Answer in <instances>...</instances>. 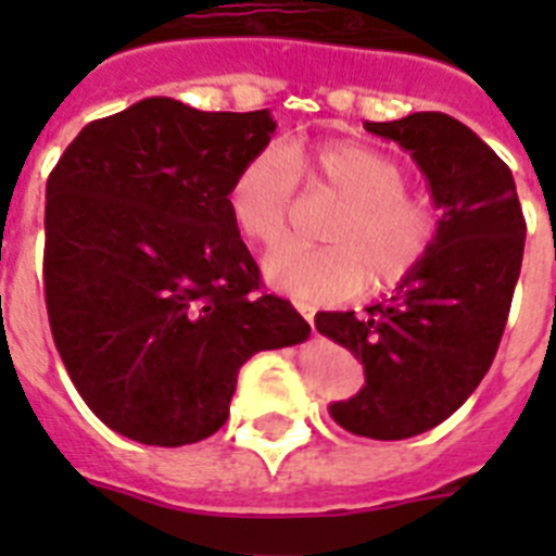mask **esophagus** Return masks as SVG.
Here are the masks:
<instances>
[{
  "mask_svg": "<svg viewBox=\"0 0 556 556\" xmlns=\"http://www.w3.org/2000/svg\"><path fill=\"white\" fill-rule=\"evenodd\" d=\"M294 308H298V312L303 314V320H306L308 326H312V331H314V306H312V303L298 301V303H294Z\"/></svg>",
  "mask_w": 556,
  "mask_h": 556,
  "instance_id": "obj_1",
  "label": "esophagus"
}]
</instances>
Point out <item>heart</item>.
Returning <instances> with one entry per match:
<instances>
[{
	"mask_svg": "<svg viewBox=\"0 0 556 556\" xmlns=\"http://www.w3.org/2000/svg\"><path fill=\"white\" fill-rule=\"evenodd\" d=\"M308 189L339 200L323 225L326 248L281 244L264 258L269 287L306 301H345L365 289H392L424 267L443 211L426 191L406 186V164L362 141L314 152L289 150ZM283 147H264L236 172L228 208L250 242L275 244L294 205V172Z\"/></svg>",
	"mask_w": 556,
	"mask_h": 556,
	"instance_id": "1",
	"label": "heart"
}]
</instances>
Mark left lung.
I'll return each mask as SVG.
<instances>
[{"instance_id": "obj_1", "label": "left lung", "mask_w": 556, "mask_h": 556, "mask_svg": "<svg viewBox=\"0 0 556 556\" xmlns=\"http://www.w3.org/2000/svg\"><path fill=\"white\" fill-rule=\"evenodd\" d=\"M412 152L443 208L434 250L390 301L320 312L317 331L365 365V387L331 404L351 434L406 440L454 415L488 376L523 262L527 219L513 172L448 113L365 122Z\"/></svg>"}]
</instances>
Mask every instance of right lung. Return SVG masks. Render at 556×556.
Returning <instances> with one entry per match:
<instances>
[{"label": "right lung", "mask_w": 556, "mask_h": 556, "mask_svg": "<svg viewBox=\"0 0 556 556\" xmlns=\"http://www.w3.org/2000/svg\"><path fill=\"white\" fill-rule=\"evenodd\" d=\"M269 111L150 97L88 122L47 180L49 328L88 409L136 443L178 445L228 420L239 367L312 333L262 273L228 208Z\"/></svg>", "instance_id": "1"}]
</instances>
